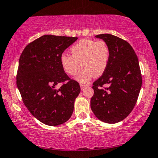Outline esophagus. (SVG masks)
Returning a JSON list of instances; mask_svg holds the SVG:
<instances>
[{
    "mask_svg": "<svg viewBox=\"0 0 158 158\" xmlns=\"http://www.w3.org/2000/svg\"><path fill=\"white\" fill-rule=\"evenodd\" d=\"M86 86L85 85V84H80V87H81V90H83L86 87Z\"/></svg>",
    "mask_w": 158,
    "mask_h": 158,
    "instance_id": "34e87169",
    "label": "esophagus"
}]
</instances>
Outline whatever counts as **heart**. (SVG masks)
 Instances as JSON below:
<instances>
[{
    "label": "heart",
    "mask_w": 158,
    "mask_h": 158,
    "mask_svg": "<svg viewBox=\"0 0 158 158\" xmlns=\"http://www.w3.org/2000/svg\"><path fill=\"white\" fill-rule=\"evenodd\" d=\"M72 56L61 54V64L65 73L74 76L81 66L83 67L76 79L81 83H87L93 76L100 77L107 68L110 58V49L103 40L84 39L70 48Z\"/></svg>",
    "instance_id": "heart-1"
}]
</instances>
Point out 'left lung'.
<instances>
[{
	"label": "left lung",
	"instance_id": "8db88e82",
	"mask_svg": "<svg viewBox=\"0 0 158 158\" xmlns=\"http://www.w3.org/2000/svg\"><path fill=\"white\" fill-rule=\"evenodd\" d=\"M95 37L108 44L110 58L105 72L93 83L91 109L99 120L117 123L130 114L138 98L143 82L138 59L130 44L120 38L107 34ZM104 84L108 87L101 88Z\"/></svg>",
	"mask_w": 158,
	"mask_h": 158
}]
</instances>
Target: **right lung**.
<instances>
[{
  "instance_id": "obj_1",
  "label": "right lung",
  "mask_w": 158,
  "mask_h": 158,
  "mask_svg": "<svg viewBox=\"0 0 158 158\" xmlns=\"http://www.w3.org/2000/svg\"><path fill=\"white\" fill-rule=\"evenodd\" d=\"M77 37L44 35L28 44L20 56L16 84L23 104L38 120L57 126L69 120L79 84L62 69L60 58ZM59 83L62 85L56 89Z\"/></svg>"
}]
</instances>
